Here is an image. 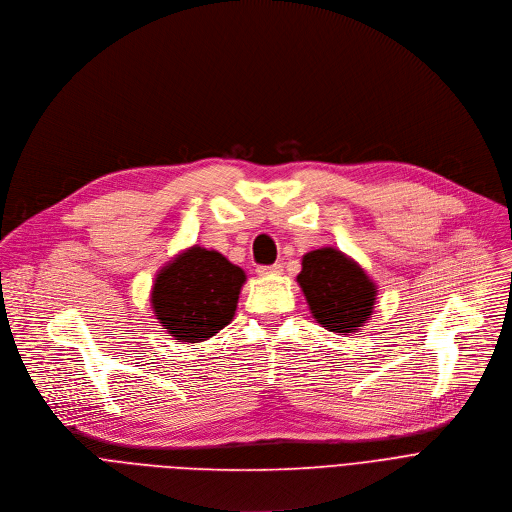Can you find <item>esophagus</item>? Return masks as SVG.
Instances as JSON below:
<instances>
[{
	"label": "esophagus",
	"mask_w": 512,
	"mask_h": 512,
	"mask_svg": "<svg viewBox=\"0 0 512 512\" xmlns=\"http://www.w3.org/2000/svg\"><path fill=\"white\" fill-rule=\"evenodd\" d=\"M256 272L260 276H274V274H280L282 272V266L280 264H272V266H258Z\"/></svg>",
	"instance_id": "obj_1"
}]
</instances>
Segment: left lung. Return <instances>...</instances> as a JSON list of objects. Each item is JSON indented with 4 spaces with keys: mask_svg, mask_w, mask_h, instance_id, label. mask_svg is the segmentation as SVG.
Instances as JSON below:
<instances>
[{
    "mask_svg": "<svg viewBox=\"0 0 512 512\" xmlns=\"http://www.w3.org/2000/svg\"><path fill=\"white\" fill-rule=\"evenodd\" d=\"M296 282L313 319L331 333H359L371 321L377 284L345 252L333 246L306 252Z\"/></svg>",
    "mask_w": 512,
    "mask_h": 512,
    "instance_id": "1",
    "label": "left lung"
}]
</instances>
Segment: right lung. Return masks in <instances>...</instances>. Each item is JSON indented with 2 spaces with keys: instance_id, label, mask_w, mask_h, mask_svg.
<instances>
[{
  "instance_id": "right-lung-1",
  "label": "right lung",
  "mask_w": 512,
  "mask_h": 512,
  "mask_svg": "<svg viewBox=\"0 0 512 512\" xmlns=\"http://www.w3.org/2000/svg\"><path fill=\"white\" fill-rule=\"evenodd\" d=\"M244 282L246 272L224 254L193 244L157 272L151 309L175 341H208L232 323Z\"/></svg>"
}]
</instances>
